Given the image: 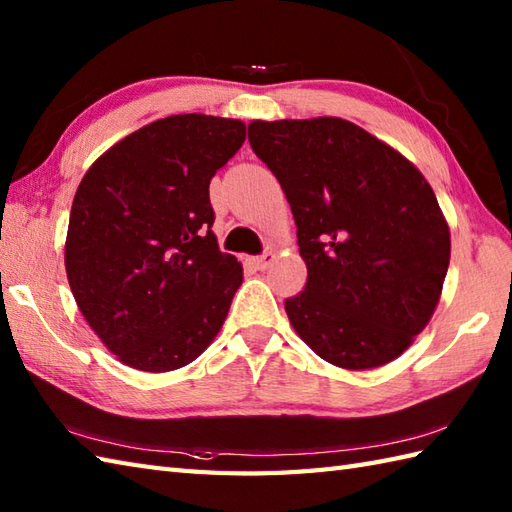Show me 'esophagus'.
<instances>
[{
    "instance_id": "34e87169",
    "label": "esophagus",
    "mask_w": 512,
    "mask_h": 512,
    "mask_svg": "<svg viewBox=\"0 0 512 512\" xmlns=\"http://www.w3.org/2000/svg\"><path fill=\"white\" fill-rule=\"evenodd\" d=\"M273 262H275V253H273V250H268V253L259 255V257H253V266H255L257 270H266L268 266H273Z\"/></svg>"
}]
</instances>
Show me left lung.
<instances>
[{
	"instance_id": "obj_1",
	"label": "left lung",
	"mask_w": 512,
	"mask_h": 512,
	"mask_svg": "<svg viewBox=\"0 0 512 512\" xmlns=\"http://www.w3.org/2000/svg\"><path fill=\"white\" fill-rule=\"evenodd\" d=\"M297 224L308 281L286 299L292 328L343 369H374L416 339L442 295L449 224L405 156L345 118L248 123Z\"/></svg>"
}]
</instances>
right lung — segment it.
Masks as SVG:
<instances>
[{"mask_svg": "<svg viewBox=\"0 0 512 512\" xmlns=\"http://www.w3.org/2000/svg\"><path fill=\"white\" fill-rule=\"evenodd\" d=\"M244 140L237 118H160L96 158L76 189L65 273L123 365L173 372L220 332L244 273L211 231L209 184Z\"/></svg>", "mask_w": 512, "mask_h": 512, "instance_id": "1", "label": "right lung"}]
</instances>
